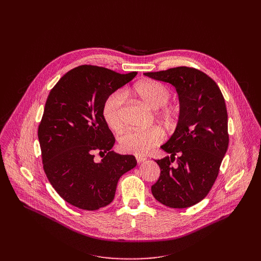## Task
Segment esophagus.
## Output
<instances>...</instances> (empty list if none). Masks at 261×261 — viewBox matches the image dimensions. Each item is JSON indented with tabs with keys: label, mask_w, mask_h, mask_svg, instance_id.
I'll return each mask as SVG.
<instances>
[{
	"label": "esophagus",
	"mask_w": 261,
	"mask_h": 261,
	"mask_svg": "<svg viewBox=\"0 0 261 261\" xmlns=\"http://www.w3.org/2000/svg\"><path fill=\"white\" fill-rule=\"evenodd\" d=\"M146 160V158L145 157H142V156H136V161H137V163H142V162H144Z\"/></svg>",
	"instance_id": "esophagus-1"
}]
</instances>
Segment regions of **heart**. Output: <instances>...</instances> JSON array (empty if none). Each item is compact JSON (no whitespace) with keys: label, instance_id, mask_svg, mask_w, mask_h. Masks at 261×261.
Here are the masks:
<instances>
[{"label":"heart","instance_id":"obj_1","mask_svg":"<svg viewBox=\"0 0 261 261\" xmlns=\"http://www.w3.org/2000/svg\"><path fill=\"white\" fill-rule=\"evenodd\" d=\"M133 94L147 107L159 109L158 117L166 124L171 125L177 118V106L169 104V89L163 84L144 80L134 85ZM124 95L117 91L106 97L102 106V116L106 125L113 131H121L124 127L123 120ZM163 140V132L157 127L147 130H129L119 139L121 150L126 153L142 155Z\"/></svg>","mask_w":261,"mask_h":261}]
</instances>
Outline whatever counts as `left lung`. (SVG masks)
<instances>
[{"instance_id": "1", "label": "left lung", "mask_w": 261, "mask_h": 261, "mask_svg": "<svg viewBox=\"0 0 261 261\" xmlns=\"http://www.w3.org/2000/svg\"><path fill=\"white\" fill-rule=\"evenodd\" d=\"M144 75L171 84L179 101L175 131L161 146L170 157L156 160L161 172L152 193L169 207L192 206L208 194L228 148L224 97L217 84L195 68L181 66Z\"/></svg>"}]
</instances>
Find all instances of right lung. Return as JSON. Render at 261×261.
Segmentation results:
<instances>
[{
  "instance_id": "obj_1",
  "label": "right lung",
  "mask_w": 261,
  "mask_h": 261,
  "mask_svg": "<svg viewBox=\"0 0 261 261\" xmlns=\"http://www.w3.org/2000/svg\"><path fill=\"white\" fill-rule=\"evenodd\" d=\"M136 74L82 65L68 71L47 97L38 128L43 169L58 194L74 206L96 211L109 204L120 177L137 164L134 156L111 151L116 138L102 116L106 97Z\"/></svg>"
}]
</instances>
